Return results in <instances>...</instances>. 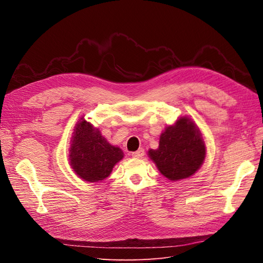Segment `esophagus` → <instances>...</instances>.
<instances>
[{"label": "esophagus", "instance_id": "obj_1", "mask_svg": "<svg viewBox=\"0 0 263 263\" xmlns=\"http://www.w3.org/2000/svg\"><path fill=\"white\" fill-rule=\"evenodd\" d=\"M144 156H145V150L142 148H140L137 151H135V153H132V157H134V158H141Z\"/></svg>", "mask_w": 263, "mask_h": 263}]
</instances>
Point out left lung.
Segmentation results:
<instances>
[{
	"instance_id": "left-lung-1",
	"label": "left lung",
	"mask_w": 263,
	"mask_h": 263,
	"mask_svg": "<svg viewBox=\"0 0 263 263\" xmlns=\"http://www.w3.org/2000/svg\"><path fill=\"white\" fill-rule=\"evenodd\" d=\"M165 178L185 179L200 169L205 158V145L200 132L189 118L182 117L161 134L159 148L148 151Z\"/></svg>"
}]
</instances>
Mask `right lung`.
<instances>
[{
  "mask_svg": "<svg viewBox=\"0 0 263 263\" xmlns=\"http://www.w3.org/2000/svg\"><path fill=\"white\" fill-rule=\"evenodd\" d=\"M123 157L122 149L109 145L90 123L82 118L77 124L70 148V163L79 177L89 182L104 180Z\"/></svg>",
  "mask_w": 263,
  "mask_h": 263,
  "instance_id": "add662e5",
  "label": "right lung"
}]
</instances>
